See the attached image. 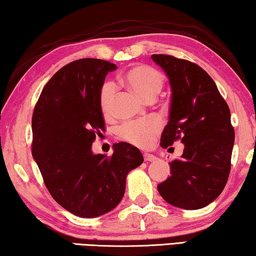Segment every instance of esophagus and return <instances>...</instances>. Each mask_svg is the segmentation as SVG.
<instances>
[{
    "label": "esophagus",
    "mask_w": 256,
    "mask_h": 256,
    "mask_svg": "<svg viewBox=\"0 0 256 256\" xmlns=\"http://www.w3.org/2000/svg\"><path fill=\"white\" fill-rule=\"evenodd\" d=\"M143 157H144V160H146V162H154L156 159H157L156 156L150 154H144Z\"/></svg>",
    "instance_id": "1"
}]
</instances>
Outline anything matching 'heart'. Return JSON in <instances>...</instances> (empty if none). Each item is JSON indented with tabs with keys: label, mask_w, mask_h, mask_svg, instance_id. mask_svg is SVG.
Wrapping results in <instances>:
<instances>
[{
	"label": "heart",
	"mask_w": 256,
	"mask_h": 256,
	"mask_svg": "<svg viewBox=\"0 0 256 256\" xmlns=\"http://www.w3.org/2000/svg\"><path fill=\"white\" fill-rule=\"evenodd\" d=\"M124 83L137 96L146 102L152 100L164 86V76L157 69L149 66H136L128 70L124 76ZM116 85L106 82L99 94V106L104 116L110 118L113 114ZM162 121L158 118L146 120L124 122L116 130L119 140L138 148H146L154 142V137L160 132Z\"/></svg>",
	"instance_id": "b5f03b06"
}]
</instances>
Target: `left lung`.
<instances>
[{
	"label": "left lung",
	"mask_w": 256,
	"mask_h": 256,
	"mask_svg": "<svg viewBox=\"0 0 256 256\" xmlns=\"http://www.w3.org/2000/svg\"><path fill=\"white\" fill-rule=\"evenodd\" d=\"M151 58L166 72L172 90L160 146L168 148L178 140L184 144L182 156L170 162L171 176L158 184V192L178 208H204L228 182L234 144L230 108L200 66L165 54Z\"/></svg>",
	"instance_id": "obj_1"
}]
</instances>
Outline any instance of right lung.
<instances>
[{
    "label": "right lung",
    "mask_w": 256,
    "mask_h": 256,
    "mask_svg": "<svg viewBox=\"0 0 256 256\" xmlns=\"http://www.w3.org/2000/svg\"><path fill=\"white\" fill-rule=\"evenodd\" d=\"M116 66L80 58L61 68L42 88L32 116V156L52 198L69 212L92 218L124 198L128 173L143 162L136 146L120 142L113 154H94L105 130L99 94Z\"/></svg>",
    "instance_id": "1"
}]
</instances>
